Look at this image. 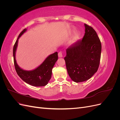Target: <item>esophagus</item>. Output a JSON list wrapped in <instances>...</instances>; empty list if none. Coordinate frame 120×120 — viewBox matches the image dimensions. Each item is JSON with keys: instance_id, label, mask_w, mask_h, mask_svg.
Wrapping results in <instances>:
<instances>
[{"instance_id": "obj_1", "label": "esophagus", "mask_w": 120, "mask_h": 120, "mask_svg": "<svg viewBox=\"0 0 120 120\" xmlns=\"http://www.w3.org/2000/svg\"><path fill=\"white\" fill-rule=\"evenodd\" d=\"M58 56H59V57H63V52H59V53H58Z\"/></svg>"}]
</instances>
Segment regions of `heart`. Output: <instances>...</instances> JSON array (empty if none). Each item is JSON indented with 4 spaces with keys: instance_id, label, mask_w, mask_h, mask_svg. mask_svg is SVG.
Segmentation results:
<instances>
[{
    "instance_id": "b5f03b06",
    "label": "heart",
    "mask_w": 120,
    "mask_h": 120,
    "mask_svg": "<svg viewBox=\"0 0 120 120\" xmlns=\"http://www.w3.org/2000/svg\"><path fill=\"white\" fill-rule=\"evenodd\" d=\"M79 37V33H76L75 34L74 38H73V41H72V42H74V41H77V40L78 39Z\"/></svg>"
}]
</instances>
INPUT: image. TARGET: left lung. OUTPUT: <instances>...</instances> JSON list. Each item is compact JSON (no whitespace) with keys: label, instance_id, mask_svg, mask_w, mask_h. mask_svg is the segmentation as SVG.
Instances as JSON below:
<instances>
[{"label":"left lung","instance_id":"8db88e82","mask_svg":"<svg viewBox=\"0 0 120 120\" xmlns=\"http://www.w3.org/2000/svg\"><path fill=\"white\" fill-rule=\"evenodd\" d=\"M85 33L67 49L64 57L68 74L76 82L86 81L97 71L101 55V45L95 30L85 24Z\"/></svg>","mask_w":120,"mask_h":120}]
</instances>
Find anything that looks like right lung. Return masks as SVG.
Listing matches in <instances>:
<instances>
[{
    "label": "right lung",
    "mask_w": 120,
    "mask_h": 120,
    "mask_svg": "<svg viewBox=\"0 0 120 120\" xmlns=\"http://www.w3.org/2000/svg\"><path fill=\"white\" fill-rule=\"evenodd\" d=\"M26 29L20 32L13 49V56L14 64L16 71L19 77L28 84L35 86H42L48 84L52 77V69L58 59L57 52L50 54L41 64L35 70L31 71H25L18 66L15 60V52L17 46L18 39L24 32Z\"/></svg>",
    "instance_id": "add662e5"
}]
</instances>
